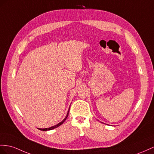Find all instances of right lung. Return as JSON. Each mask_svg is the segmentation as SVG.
<instances>
[{"instance_id": "1", "label": "right lung", "mask_w": 154, "mask_h": 154, "mask_svg": "<svg viewBox=\"0 0 154 154\" xmlns=\"http://www.w3.org/2000/svg\"><path fill=\"white\" fill-rule=\"evenodd\" d=\"M69 111V109H68V113H67V115H66V117L64 118V119H63V120H62V122H60V123H58V124H57V125H54V126H52V127H50V128H43V129H42V128H38V129H39V130H41V131H49V130H52V129H55V128H57L59 127V126L61 125H62V124L63 123H64V122H65V120H66L67 117H68V116Z\"/></svg>"}]
</instances>
